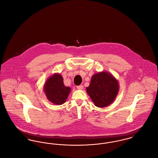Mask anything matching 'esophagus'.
Here are the masks:
<instances>
[{
	"mask_svg": "<svg viewBox=\"0 0 158 158\" xmlns=\"http://www.w3.org/2000/svg\"><path fill=\"white\" fill-rule=\"evenodd\" d=\"M77 89H78V90H83V85H78V86H77Z\"/></svg>",
	"mask_w": 158,
	"mask_h": 158,
	"instance_id": "esophagus-1",
	"label": "esophagus"
}]
</instances>
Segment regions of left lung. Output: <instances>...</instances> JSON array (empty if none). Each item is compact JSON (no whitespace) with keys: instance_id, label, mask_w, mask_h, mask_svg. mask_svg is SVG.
Here are the masks:
<instances>
[{"instance_id":"1","label":"left lung","mask_w":158,"mask_h":158,"mask_svg":"<svg viewBox=\"0 0 158 158\" xmlns=\"http://www.w3.org/2000/svg\"><path fill=\"white\" fill-rule=\"evenodd\" d=\"M87 94L95 106L106 107L113 102L119 91V84L116 78L108 72L102 71L92 77Z\"/></svg>"}]
</instances>
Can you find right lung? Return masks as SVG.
<instances>
[{"label": "right lung", "mask_w": 158, "mask_h": 158, "mask_svg": "<svg viewBox=\"0 0 158 158\" xmlns=\"http://www.w3.org/2000/svg\"><path fill=\"white\" fill-rule=\"evenodd\" d=\"M71 90L69 87L64 85L63 77L58 73L50 76L44 85V91L47 99L56 105L64 104Z\"/></svg>", "instance_id": "right-lung-1"}]
</instances>
